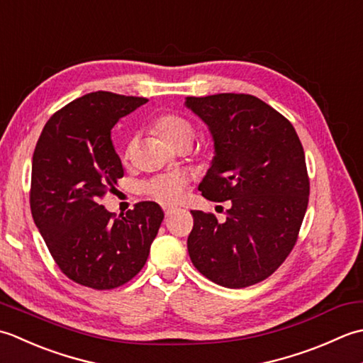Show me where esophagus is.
I'll return each mask as SVG.
<instances>
[{"label": "esophagus", "mask_w": 363, "mask_h": 363, "mask_svg": "<svg viewBox=\"0 0 363 363\" xmlns=\"http://www.w3.org/2000/svg\"><path fill=\"white\" fill-rule=\"evenodd\" d=\"M175 206H171V205H164V206H162V211H164V214H166V216H171V214L172 213H175Z\"/></svg>", "instance_id": "34e87169"}]
</instances>
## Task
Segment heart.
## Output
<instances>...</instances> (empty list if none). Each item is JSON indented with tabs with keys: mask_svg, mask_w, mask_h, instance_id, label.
Returning a JSON list of instances; mask_svg holds the SVG:
<instances>
[{
	"mask_svg": "<svg viewBox=\"0 0 363 363\" xmlns=\"http://www.w3.org/2000/svg\"><path fill=\"white\" fill-rule=\"evenodd\" d=\"M152 130L171 147L180 143H194L196 130L189 121L179 114H161L152 122ZM130 145L125 149V155H128ZM184 188H186V179L180 174H167L157 177L145 184V191L162 203H175L183 197Z\"/></svg>",
	"mask_w": 363,
	"mask_h": 363,
	"instance_id": "heart-1",
	"label": "heart"
}]
</instances>
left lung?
Instances as JSON below:
<instances>
[{"mask_svg": "<svg viewBox=\"0 0 363 363\" xmlns=\"http://www.w3.org/2000/svg\"><path fill=\"white\" fill-rule=\"evenodd\" d=\"M208 127L214 157L199 184L213 202L230 201L225 223L191 211L192 264L211 282L244 288L269 277L294 247L308 203L306 155L293 125L247 94L186 97Z\"/></svg>", "mask_w": 363, "mask_h": 363, "instance_id": "obj_1", "label": "left lung"}]
</instances>
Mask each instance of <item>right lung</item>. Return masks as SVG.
Returning a JSON list of instances; mask_svg holds the SVG:
<instances>
[{
	"label": "right lung",
	"instance_id": "obj_1",
	"mask_svg": "<svg viewBox=\"0 0 363 363\" xmlns=\"http://www.w3.org/2000/svg\"><path fill=\"white\" fill-rule=\"evenodd\" d=\"M149 100L91 92L50 117L33 155L31 213L51 257L73 282L111 290L144 268L164 218L139 202L114 219L101 199L123 177L111 130Z\"/></svg>",
	"mask_w": 363,
	"mask_h": 363
}]
</instances>
